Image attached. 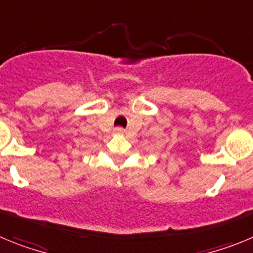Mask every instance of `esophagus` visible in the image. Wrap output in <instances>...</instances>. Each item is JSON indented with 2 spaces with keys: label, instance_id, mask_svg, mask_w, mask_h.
<instances>
[{
  "label": "esophagus",
  "instance_id": "esophagus-1",
  "mask_svg": "<svg viewBox=\"0 0 253 253\" xmlns=\"http://www.w3.org/2000/svg\"><path fill=\"white\" fill-rule=\"evenodd\" d=\"M115 133H118V134H123V133H124V130H123L122 128H116V129H115Z\"/></svg>",
  "mask_w": 253,
  "mask_h": 253
}]
</instances>
